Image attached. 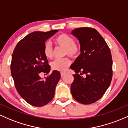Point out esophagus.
Instances as JSON below:
<instances>
[{"mask_svg": "<svg viewBox=\"0 0 128 128\" xmlns=\"http://www.w3.org/2000/svg\"><path fill=\"white\" fill-rule=\"evenodd\" d=\"M66 75V73H64V72H61V77H62L63 76H64Z\"/></svg>", "mask_w": 128, "mask_h": 128, "instance_id": "34e87169", "label": "esophagus"}]
</instances>
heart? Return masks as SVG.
Here are the masks:
<instances>
[{
  "mask_svg": "<svg viewBox=\"0 0 128 128\" xmlns=\"http://www.w3.org/2000/svg\"><path fill=\"white\" fill-rule=\"evenodd\" d=\"M56 45L65 48L66 54H68L72 57L76 58L80 54L81 49L78 44L74 42L72 38L65 33L58 35L54 40ZM43 52L45 56L50 59L53 56V50L51 44L47 42L44 45ZM71 64V61L68 58L64 59H57L51 63L52 68L54 70L64 72Z\"/></svg>",
  "mask_w": 128,
  "mask_h": 128,
  "instance_id": "obj_1",
  "label": "heart"
}]
</instances>
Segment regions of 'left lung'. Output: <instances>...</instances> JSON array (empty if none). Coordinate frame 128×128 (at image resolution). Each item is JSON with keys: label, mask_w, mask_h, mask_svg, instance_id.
<instances>
[{"label": "left lung", "mask_w": 128, "mask_h": 128, "mask_svg": "<svg viewBox=\"0 0 128 128\" xmlns=\"http://www.w3.org/2000/svg\"><path fill=\"white\" fill-rule=\"evenodd\" d=\"M71 34L79 40L81 49V54L70 66L76 73L71 94L79 103L89 104L100 99L110 85L111 53L103 38L93 28H77Z\"/></svg>", "instance_id": "8db88e82"}]
</instances>
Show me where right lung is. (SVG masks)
<instances>
[{"mask_svg":"<svg viewBox=\"0 0 128 128\" xmlns=\"http://www.w3.org/2000/svg\"><path fill=\"white\" fill-rule=\"evenodd\" d=\"M58 30L34 32L16 45L12 55L11 74L20 96L28 103L40 107L51 102L61 75L53 70L45 80L40 73L48 74L50 66L43 52L46 40Z\"/></svg>","mask_w":128,"mask_h":128,"instance_id":"add662e5","label":"right lung"}]
</instances>
